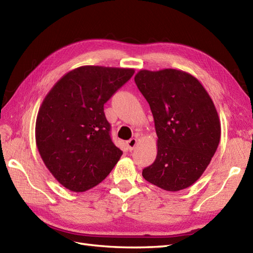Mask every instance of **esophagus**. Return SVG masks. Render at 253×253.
Wrapping results in <instances>:
<instances>
[{"mask_svg": "<svg viewBox=\"0 0 253 253\" xmlns=\"http://www.w3.org/2000/svg\"><path fill=\"white\" fill-rule=\"evenodd\" d=\"M137 142H138V140H137L136 138H131L130 140H128V141H127L128 150H129V151H132L134 148H136Z\"/></svg>", "mask_w": 253, "mask_h": 253, "instance_id": "1", "label": "esophagus"}]
</instances>
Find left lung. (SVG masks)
<instances>
[{"mask_svg": "<svg viewBox=\"0 0 253 253\" xmlns=\"http://www.w3.org/2000/svg\"><path fill=\"white\" fill-rule=\"evenodd\" d=\"M134 82L150 104L157 134V155L143 178L165 191L184 190L202 177L218 149L221 124L212 99L182 70H140Z\"/></svg>", "mask_w": 253, "mask_h": 253, "instance_id": "1", "label": "left lung"}]
</instances>
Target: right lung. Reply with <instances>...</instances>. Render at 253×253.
<instances>
[{"mask_svg":"<svg viewBox=\"0 0 253 253\" xmlns=\"http://www.w3.org/2000/svg\"><path fill=\"white\" fill-rule=\"evenodd\" d=\"M133 69L83 66L52 86L41 104L35 142L47 169L66 189L85 192L102 182L122 151L110 137L103 105Z\"/></svg>","mask_w":253,"mask_h":253,"instance_id":"right-lung-1","label":"right lung"}]
</instances>
